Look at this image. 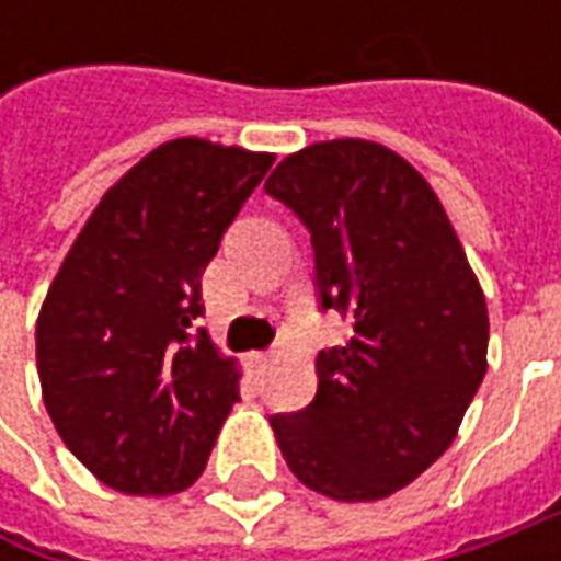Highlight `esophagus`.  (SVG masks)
Instances as JSON below:
<instances>
[{
    "label": "esophagus",
    "mask_w": 561,
    "mask_h": 561,
    "mask_svg": "<svg viewBox=\"0 0 561 561\" xmlns=\"http://www.w3.org/2000/svg\"><path fill=\"white\" fill-rule=\"evenodd\" d=\"M249 362H252V368H265L268 365V353H252Z\"/></svg>",
    "instance_id": "1"
}]
</instances>
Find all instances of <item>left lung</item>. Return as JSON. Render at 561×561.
<instances>
[{"label": "left lung", "mask_w": 561, "mask_h": 561, "mask_svg": "<svg viewBox=\"0 0 561 561\" xmlns=\"http://www.w3.org/2000/svg\"><path fill=\"white\" fill-rule=\"evenodd\" d=\"M265 193L312 233L321 312L353 324L314 358L312 402L271 415L277 446L314 493L383 500L449 449L484 380L481 284L437 193L380 142H312Z\"/></svg>", "instance_id": "obj_1"}]
</instances>
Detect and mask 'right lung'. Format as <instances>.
<instances>
[{
    "label": "right lung",
    "mask_w": 561,
    "mask_h": 561,
    "mask_svg": "<svg viewBox=\"0 0 561 561\" xmlns=\"http://www.w3.org/2000/svg\"><path fill=\"white\" fill-rule=\"evenodd\" d=\"M274 156L162 142L93 208L36 318V371L58 437L127 496L181 493L240 402L237 362L205 328L203 271Z\"/></svg>",
    "instance_id": "right-lung-1"
}]
</instances>
